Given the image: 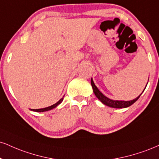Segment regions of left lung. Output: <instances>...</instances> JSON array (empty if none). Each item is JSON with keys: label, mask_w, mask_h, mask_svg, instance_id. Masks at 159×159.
I'll use <instances>...</instances> for the list:
<instances>
[{"label": "left lung", "mask_w": 159, "mask_h": 159, "mask_svg": "<svg viewBox=\"0 0 159 159\" xmlns=\"http://www.w3.org/2000/svg\"><path fill=\"white\" fill-rule=\"evenodd\" d=\"M147 83H148V82H147ZM91 85H92V87H93V93H94L95 96L98 98V100H100L101 102H102L104 104L107 105V106H108V107H112V108H126V107H128L131 106L132 104H134L135 101H136L139 98V97H140L141 95V94L140 95H139V96H138L136 98L133 99V100H131V101L112 100V99L109 98L107 96H105V95L103 94V93H101L100 90H99V89H98V87L95 86L94 82H93V78H91ZM147 85H146V87H147ZM145 88H146V87H145ZM144 91H143V92H144ZM143 92H142V93H143Z\"/></svg>", "instance_id": "8db88e82"}]
</instances>
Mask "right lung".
<instances>
[{
  "label": "right lung",
  "instance_id": "add662e5",
  "mask_svg": "<svg viewBox=\"0 0 159 159\" xmlns=\"http://www.w3.org/2000/svg\"><path fill=\"white\" fill-rule=\"evenodd\" d=\"M63 99H64V97L63 98H61L60 100H59L58 102L55 103V104L52 105V106H49V107H45V108H42V109H36V110H35V109H30V110L32 111H35V112H46V111H49V110H52V109H54L58 105H59L61 104V102L63 101Z\"/></svg>",
  "mask_w": 159,
  "mask_h": 159
}]
</instances>
